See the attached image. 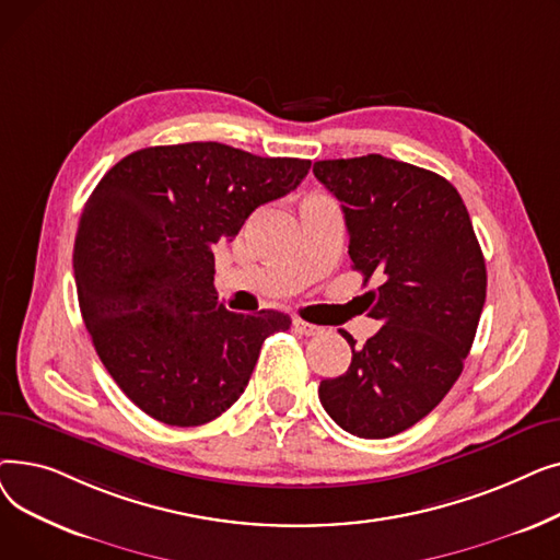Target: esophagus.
Returning <instances> with one entry per match:
<instances>
[{"mask_svg": "<svg viewBox=\"0 0 560 560\" xmlns=\"http://www.w3.org/2000/svg\"><path fill=\"white\" fill-rule=\"evenodd\" d=\"M292 327H295V331H300V334H304V336H319V334H325V329L317 327V325H311V322H306V319H302V317L292 319Z\"/></svg>", "mask_w": 560, "mask_h": 560, "instance_id": "1", "label": "esophagus"}]
</instances>
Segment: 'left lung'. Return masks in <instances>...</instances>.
Here are the masks:
<instances>
[{"instance_id": "8db88e82", "label": "left lung", "mask_w": 560, "mask_h": 560, "mask_svg": "<svg viewBox=\"0 0 560 560\" xmlns=\"http://www.w3.org/2000/svg\"><path fill=\"white\" fill-rule=\"evenodd\" d=\"M313 174L342 206L349 256L381 327L351 363L319 384L336 424L390 438L443 401L463 372L486 304V260L458 190L443 176L381 154L317 161Z\"/></svg>"}]
</instances>
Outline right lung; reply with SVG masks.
Instances as JSON below:
<instances>
[{
    "label": "right lung",
    "mask_w": 560,
    "mask_h": 560,
    "mask_svg": "<svg viewBox=\"0 0 560 560\" xmlns=\"http://www.w3.org/2000/svg\"><path fill=\"white\" fill-rule=\"evenodd\" d=\"M304 159H262L222 142L147 147L88 197L74 241L85 329L120 390L154 420L199 427L243 395L279 311L218 302L213 245L260 203L295 190Z\"/></svg>",
    "instance_id": "add662e5"
}]
</instances>
